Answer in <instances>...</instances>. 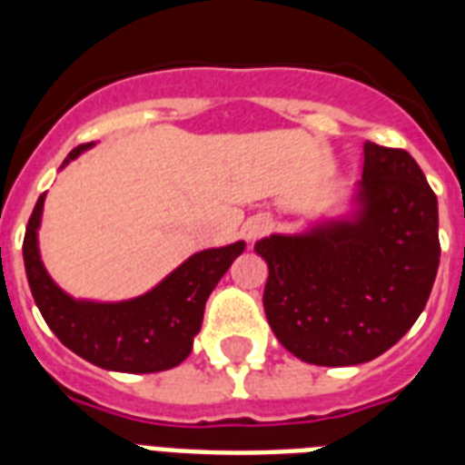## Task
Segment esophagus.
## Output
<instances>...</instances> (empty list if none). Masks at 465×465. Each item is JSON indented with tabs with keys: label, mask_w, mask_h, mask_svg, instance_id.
I'll return each instance as SVG.
<instances>
[{
	"label": "esophagus",
	"mask_w": 465,
	"mask_h": 465,
	"mask_svg": "<svg viewBox=\"0 0 465 465\" xmlns=\"http://www.w3.org/2000/svg\"><path fill=\"white\" fill-rule=\"evenodd\" d=\"M270 226H272L270 217H265V214H255V217L246 219V224H243V236H246L248 241L261 239V236H265V233L270 232Z\"/></svg>",
	"instance_id": "obj_1"
}]
</instances>
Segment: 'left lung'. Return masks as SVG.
I'll list each match as a JSON object with an SVG mask.
<instances>
[{"instance_id": "obj_1", "label": "left lung", "mask_w": 465, "mask_h": 465, "mask_svg": "<svg viewBox=\"0 0 465 465\" xmlns=\"http://www.w3.org/2000/svg\"><path fill=\"white\" fill-rule=\"evenodd\" d=\"M275 338L318 367H352L393 347L425 309L440 268L437 195L403 149L364 144L345 207L255 241Z\"/></svg>"}]
</instances>
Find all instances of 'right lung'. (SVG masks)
Instances as JSON below:
<instances>
[{"mask_svg": "<svg viewBox=\"0 0 465 465\" xmlns=\"http://www.w3.org/2000/svg\"><path fill=\"white\" fill-rule=\"evenodd\" d=\"M91 147L94 142L72 149L62 168ZM43 207L45 193L25 226L24 265L35 306L62 345L108 371L154 374L178 367L193 350L212 290L246 243L236 241L197 251L140 297L123 302L76 299L54 282L40 258Z\"/></svg>", "mask_w": 465, "mask_h": 465, "instance_id": "obj_1", "label": "right lung"}]
</instances>
